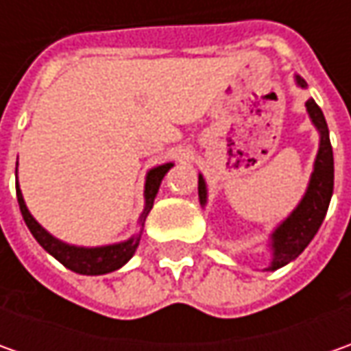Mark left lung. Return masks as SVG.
<instances>
[{"instance_id": "1", "label": "left lung", "mask_w": 351, "mask_h": 351, "mask_svg": "<svg viewBox=\"0 0 351 351\" xmlns=\"http://www.w3.org/2000/svg\"><path fill=\"white\" fill-rule=\"evenodd\" d=\"M295 80H297L299 88H306V82L301 75H295ZM306 111H308L313 125L320 132V144H318V154L317 160H315V169L311 173V182H308V187L304 191L301 203L271 232L274 258H271V263L267 267L269 271L279 269V267L293 262L311 244V240L315 238L320 224L324 221V217H326L332 191H334V156H332V144L330 136H328L326 119L322 115L320 107L315 103V99L306 101ZM199 201H201V205L207 203V185H205L203 176H199Z\"/></svg>"}]
</instances>
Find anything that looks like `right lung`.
I'll list each match as a JSON object with an SVG mask.
<instances>
[{
	"instance_id": "1",
	"label": "right lung",
	"mask_w": 351,
	"mask_h": 351,
	"mask_svg": "<svg viewBox=\"0 0 351 351\" xmlns=\"http://www.w3.org/2000/svg\"><path fill=\"white\" fill-rule=\"evenodd\" d=\"M173 164H162V166H156L148 173H146V183H144V210L141 215V226H144V221L148 217V213L154 205V197L160 189V183L164 180V176L168 173V169ZM17 173V168H15ZM17 185V201H19V209L25 224L29 226L31 234L34 236V240L47 250L50 256H54L62 265H66L68 269H72L75 274H82V276H103V274H109V271H115L119 267H123L125 263L134 256V252L138 248V242H141V232L132 238H128L125 242H119V244H109V246H97V248H84V246H72V244H66L58 238L47 232L40 224L34 221V217L29 213L27 205H25V199L19 189V182Z\"/></svg>"
}]
</instances>
